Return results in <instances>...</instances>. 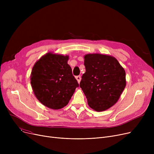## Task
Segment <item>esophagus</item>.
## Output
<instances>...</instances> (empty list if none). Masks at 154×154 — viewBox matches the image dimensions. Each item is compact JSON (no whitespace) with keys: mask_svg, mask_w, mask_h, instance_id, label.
<instances>
[{"mask_svg":"<svg viewBox=\"0 0 154 154\" xmlns=\"http://www.w3.org/2000/svg\"><path fill=\"white\" fill-rule=\"evenodd\" d=\"M75 79H77V82H78V83H80V80H81V76H80V75L76 76V77H75Z\"/></svg>","mask_w":154,"mask_h":154,"instance_id":"obj_1","label":"esophagus"}]
</instances>
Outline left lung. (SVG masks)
I'll use <instances>...</instances> for the list:
<instances>
[{
  "label": "left lung",
  "mask_w": 154,
  "mask_h": 154,
  "mask_svg": "<svg viewBox=\"0 0 154 154\" xmlns=\"http://www.w3.org/2000/svg\"><path fill=\"white\" fill-rule=\"evenodd\" d=\"M85 72L80 87L88 105L95 111L106 110L118 101L126 85L125 71L114 57L100 54L84 56Z\"/></svg>",
  "instance_id": "1"
}]
</instances>
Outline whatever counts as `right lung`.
<instances>
[{
	"label": "right lung",
	"mask_w": 154,
	"mask_h": 154,
	"mask_svg": "<svg viewBox=\"0 0 154 154\" xmlns=\"http://www.w3.org/2000/svg\"><path fill=\"white\" fill-rule=\"evenodd\" d=\"M69 56L48 52L32 68L30 84L37 99L54 110L66 106L79 87L67 63Z\"/></svg>",
	"instance_id": "obj_1"
}]
</instances>
